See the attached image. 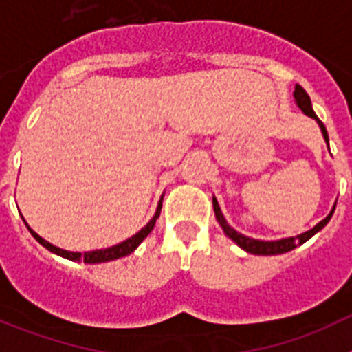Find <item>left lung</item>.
<instances>
[{
  "instance_id": "left-lung-1",
  "label": "left lung",
  "mask_w": 352,
  "mask_h": 352,
  "mask_svg": "<svg viewBox=\"0 0 352 352\" xmlns=\"http://www.w3.org/2000/svg\"><path fill=\"white\" fill-rule=\"evenodd\" d=\"M294 100H296V105L301 109V111H303L305 114H307V116L314 118V120L319 123V126H321V132H322V138H324V141L328 142L329 139H328V132H326V126L322 125V121L316 116V113H314V109H312V102H310V96L307 95V91L301 88L300 84H296V88H294ZM328 148H329V146H328ZM335 206H337V204H335ZM335 206H333V210L329 211V214L326 217L324 220H321V222L317 223L316 227H312L310 231L303 232V234L291 236V238H284V239H276V241H263V239L248 238V236H245V234H241V232L234 231V229H232V227L227 223V220L223 219L222 210H220L219 203H217V199L213 197L214 217H217V220H219L220 227L223 229L226 236H229V238H231L232 241L238 245V247L243 248L245 252H248V254H256V256H276V254H285V252L292 250V248H296L298 245H303L305 241H309V239L312 238L316 232L321 231L322 227H324L326 223L329 222V219L333 217Z\"/></svg>"
}]
</instances>
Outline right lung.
Returning <instances> with one entry per match:
<instances>
[{
	"label": "right lung",
	"mask_w": 352,
	"mask_h": 352,
	"mask_svg": "<svg viewBox=\"0 0 352 352\" xmlns=\"http://www.w3.org/2000/svg\"><path fill=\"white\" fill-rule=\"evenodd\" d=\"M160 210H162V199L157 206V211H155L153 219L149 220V222L142 227L138 234H133L132 238L125 239V241H121V243L114 245V247L100 248V250L84 252V254H80V252H68V250H63V248H60V247H54V245H51L49 241H45L42 236L36 234V232L33 231L30 226H28L26 220L24 219L23 220H24V223H26L28 229H30L31 236H33V238H35L40 245H43V247L47 248V250H51L52 254H58V256L65 257V259H70V261H84V263H88V264H96V263H107V261L120 259V257H125V256H129V254H132V252L142 243V239H144L149 232L153 231L155 222H157V219L160 217Z\"/></svg>",
	"instance_id": "add662e5"
}]
</instances>
